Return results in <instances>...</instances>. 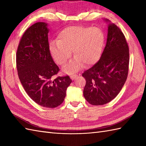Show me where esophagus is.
<instances>
[{"instance_id":"obj_1","label":"esophagus","mask_w":146,"mask_h":146,"mask_svg":"<svg viewBox=\"0 0 146 146\" xmlns=\"http://www.w3.org/2000/svg\"><path fill=\"white\" fill-rule=\"evenodd\" d=\"M76 76H77V75H76V74H75V75H71V76H70V78H71V79H72V80H75Z\"/></svg>"}]
</instances>
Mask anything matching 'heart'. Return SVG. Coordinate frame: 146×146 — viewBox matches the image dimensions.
<instances>
[{"mask_svg": "<svg viewBox=\"0 0 146 146\" xmlns=\"http://www.w3.org/2000/svg\"><path fill=\"white\" fill-rule=\"evenodd\" d=\"M104 42L100 29L73 26L62 31L58 41L50 43L49 51L56 63L63 66L70 58L73 50L75 58L63 68L64 72L71 73L78 70L83 64L86 66L94 64L100 56Z\"/></svg>", "mask_w": 146, "mask_h": 146, "instance_id": "b5f03b06", "label": "heart"}]
</instances>
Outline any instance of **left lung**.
Returning a JSON list of instances; mask_svg holds the SVG:
<instances>
[{
	"instance_id": "8db88e82",
	"label": "left lung",
	"mask_w": 146,
	"mask_h": 146,
	"mask_svg": "<svg viewBox=\"0 0 146 146\" xmlns=\"http://www.w3.org/2000/svg\"><path fill=\"white\" fill-rule=\"evenodd\" d=\"M129 64L125 36L115 24H109L107 44L100 60L82 74L86 80L83 95L86 101L93 105H102L115 98L127 78Z\"/></svg>"
}]
</instances>
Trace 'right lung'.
Returning a JSON list of instances; mask_svg holds the SVG:
<instances>
[{
    "instance_id": "right-lung-1",
    "label": "right lung",
    "mask_w": 146,
    "mask_h": 146,
    "mask_svg": "<svg viewBox=\"0 0 146 146\" xmlns=\"http://www.w3.org/2000/svg\"><path fill=\"white\" fill-rule=\"evenodd\" d=\"M48 24L39 22L22 36L16 53V66L21 84L29 97L42 107L55 108L63 103L72 80L58 76L60 68L49 51Z\"/></svg>"
}]
</instances>
